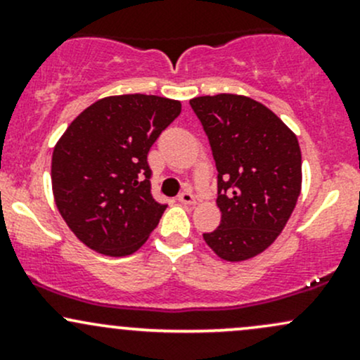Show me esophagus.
Here are the masks:
<instances>
[{
	"instance_id": "34e87169",
	"label": "esophagus",
	"mask_w": 360,
	"mask_h": 360,
	"mask_svg": "<svg viewBox=\"0 0 360 360\" xmlns=\"http://www.w3.org/2000/svg\"><path fill=\"white\" fill-rule=\"evenodd\" d=\"M179 201L184 205H196V196L189 189H186V191L179 194Z\"/></svg>"
}]
</instances>
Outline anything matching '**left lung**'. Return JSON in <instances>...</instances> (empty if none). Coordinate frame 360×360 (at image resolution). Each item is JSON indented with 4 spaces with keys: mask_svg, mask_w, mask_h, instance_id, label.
Returning a JSON list of instances; mask_svg holds the SVG:
<instances>
[{
    "mask_svg": "<svg viewBox=\"0 0 360 360\" xmlns=\"http://www.w3.org/2000/svg\"><path fill=\"white\" fill-rule=\"evenodd\" d=\"M189 105L218 171L221 221L203 233L205 242L230 262L254 257L278 238L298 201V139L269 108L247 96H200Z\"/></svg>",
    "mask_w": 360,
    "mask_h": 360,
    "instance_id": "8db88e82",
    "label": "left lung"
}]
</instances>
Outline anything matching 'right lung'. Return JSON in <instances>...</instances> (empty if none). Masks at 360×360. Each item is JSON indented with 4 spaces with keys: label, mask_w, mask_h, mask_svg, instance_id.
Here are the masks:
<instances>
[{
    "label": "right lung",
    "mask_w": 360,
    "mask_h": 360,
    "mask_svg": "<svg viewBox=\"0 0 360 360\" xmlns=\"http://www.w3.org/2000/svg\"><path fill=\"white\" fill-rule=\"evenodd\" d=\"M179 113V101L152 94L103 98L57 142L56 205L89 249L111 257L130 255L157 226L167 203L152 196L147 154Z\"/></svg>",
    "instance_id": "add662e5"
}]
</instances>
